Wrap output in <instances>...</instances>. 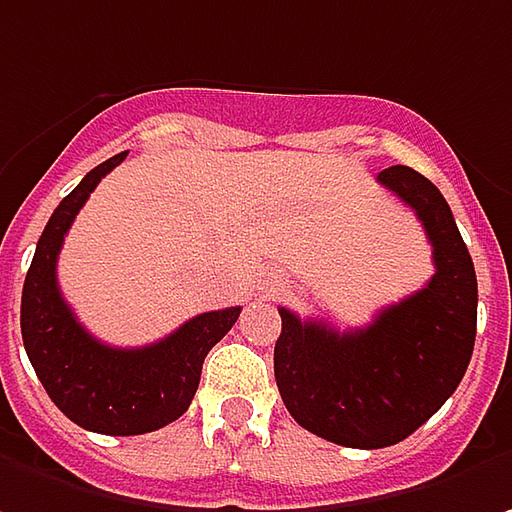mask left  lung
<instances>
[{"mask_svg":"<svg viewBox=\"0 0 512 512\" xmlns=\"http://www.w3.org/2000/svg\"><path fill=\"white\" fill-rule=\"evenodd\" d=\"M408 203L433 246L436 272L365 328L337 331L280 309L274 379L306 431L345 448H388L408 439L456 391L476 340V272L442 192L411 167L377 175Z\"/></svg>","mask_w":512,"mask_h":512,"instance_id":"1","label":"left lung"}]
</instances>
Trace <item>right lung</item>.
Returning a JSON list of instances; mask_svg holds the SVG:
<instances>
[{
    "instance_id": "1",
    "label": "right lung",
    "mask_w": 512,
    "mask_h": 512,
    "mask_svg": "<svg viewBox=\"0 0 512 512\" xmlns=\"http://www.w3.org/2000/svg\"><path fill=\"white\" fill-rule=\"evenodd\" d=\"M124 158L127 152H118L90 169L56 206L22 289V340L47 397L79 428L107 436L158 431L186 414L209 348L221 343L240 317V306L203 311L144 348L104 345L76 320L56 280L64 235L98 181Z\"/></svg>"
}]
</instances>
